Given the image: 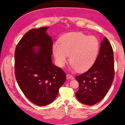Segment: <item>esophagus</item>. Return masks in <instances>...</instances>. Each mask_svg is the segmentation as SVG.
<instances>
[{"mask_svg": "<svg viewBox=\"0 0 125 125\" xmlns=\"http://www.w3.org/2000/svg\"><path fill=\"white\" fill-rule=\"evenodd\" d=\"M66 79L69 80V79H71V78H72V76L71 74H66Z\"/></svg>", "mask_w": 125, "mask_h": 125, "instance_id": "obj_1", "label": "esophagus"}]
</instances>
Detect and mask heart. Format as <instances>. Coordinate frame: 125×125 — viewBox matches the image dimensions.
Masks as SVG:
<instances>
[{
    "instance_id": "1",
    "label": "heart",
    "mask_w": 125,
    "mask_h": 125,
    "mask_svg": "<svg viewBox=\"0 0 125 125\" xmlns=\"http://www.w3.org/2000/svg\"><path fill=\"white\" fill-rule=\"evenodd\" d=\"M100 42L94 36H88L80 32L66 33L61 36L59 44L54 42L52 52L56 64L62 68L69 56L71 69L80 72L88 71L98 58Z\"/></svg>"
}]
</instances>
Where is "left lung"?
Listing matches in <instances>:
<instances>
[{"label": "left lung", "instance_id": "obj_1", "mask_svg": "<svg viewBox=\"0 0 125 125\" xmlns=\"http://www.w3.org/2000/svg\"><path fill=\"white\" fill-rule=\"evenodd\" d=\"M100 45V53L93 65L86 72L76 77L79 83L76 97L86 105H93L101 101L113 81L114 64L112 45L106 37Z\"/></svg>", "mask_w": 125, "mask_h": 125}]
</instances>
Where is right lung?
Returning <instances> with one entry per match:
<instances>
[{
	"label": "right lung",
	"mask_w": 125,
	"mask_h": 125,
	"mask_svg": "<svg viewBox=\"0 0 125 125\" xmlns=\"http://www.w3.org/2000/svg\"><path fill=\"white\" fill-rule=\"evenodd\" d=\"M48 27L34 28L24 35L15 52V73L20 89L33 104L52 103L66 80L62 69L52 62L51 37Z\"/></svg>",
	"instance_id": "1"
}]
</instances>
